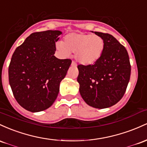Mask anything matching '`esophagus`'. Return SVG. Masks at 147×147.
<instances>
[{
	"label": "esophagus",
	"mask_w": 147,
	"mask_h": 147,
	"mask_svg": "<svg viewBox=\"0 0 147 147\" xmlns=\"http://www.w3.org/2000/svg\"><path fill=\"white\" fill-rule=\"evenodd\" d=\"M71 66H73V67H76V64L73 61V62H71Z\"/></svg>",
	"instance_id": "34e87169"
}]
</instances>
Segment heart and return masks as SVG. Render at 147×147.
<instances>
[{"instance_id": "heart-1", "label": "heart", "mask_w": 147, "mask_h": 147, "mask_svg": "<svg viewBox=\"0 0 147 147\" xmlns=\"http://www.w3.org/2000/svg\"><path fill=\"white\" fill-rule=\"evenodd\" d=\"M57 51L64 57L74 52V57L82 65H91L97 62L105 49L104 39L100 36L82 32H71L65 36L64 42L56 43Z\"/></svg>"}]
</instances>
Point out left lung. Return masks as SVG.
<instances>
[{"instance_id": "left-lung-1", "label": "left lung", "mask_w": 147, "mask_h": 147, "mask_svg": "<svg viewBox=\"0 0 147 147\" xmlns=\"http://www.w3.org/2000/svg\"><path fill=\"white\" fill-rule=\"evenodd\" d=\"M105 42L103 55L94 64L78 66L79 92L87 105L98 109L113 106L122 98L131 76L128 52L111 34L93 32Z\"/></svg>"}]
</instances>
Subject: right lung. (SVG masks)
<instances>
[{"instance_id":"right-lung-1","label":"right lung","mask_w":147,"mask_h":147,"mask_svg":"<svg viewBox=\"0 0 147 147\" xmlns=\"http://www.w3.org/2000/svg\"><path fill=\"white\" fill-rule=\"evenodd\" d=\"M62 32L47 30L32 33L16 49L9 66V82L14 98L24 109L43 111L54 103L60 84L71 64L54 54Z\"/></svg>"}]
</instances>
